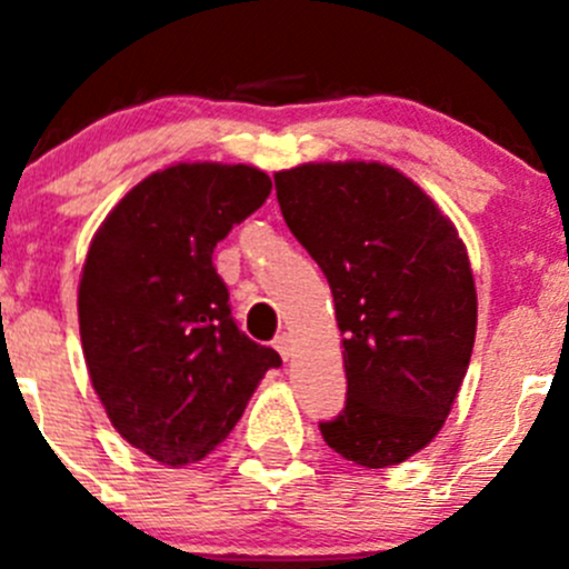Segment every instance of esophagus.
I'll use <instances>...</instances> for the list:
<instances>
[{
  "mask_svg": "<svg viewBox=\"0 0 569 569\" xmlns=\"http://www.w3.org/2000/svg\"><path fill=\"white\" fill-rule=\"evenodd\" d=\"M274 349L280 352V358L291 360L295 358V336H291V332H280V336L274 338Z\"/></svg>",
  "mask_w": 569,
  "mask_h": 569,
  "instance_id": "34e87169",
  "label": "esophagus"
}]
</instances>
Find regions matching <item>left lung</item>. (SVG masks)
Wrapping results in <instances>:
<instances>
[{"label": "left lung", "instance_id": "obj_1", "mask_svg": "<svg viewBox=\"0 0 569 569\" xmlns=\"http://www.w3.org/2000/svg\"><path fill=\"white\" fill-rule=\"evenodd\" d=\"M274 189L343 336L347 407L321 438L363 468L410 460L443 429L473 352L479 302L455 222L382 162L297 164Z\"/></svg>", "mask_w": 569, "mask_h": 569}]
</instances>
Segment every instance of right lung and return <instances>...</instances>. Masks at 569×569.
<instances>
[{
	"mask_svg": "<svg viewBox=\"0 0 569 569\" xmlns=\"http://www.w3.org/2000/svg\"><path fill=\"white\" fill-rule=\"evenodd\" d=\"M269 189L252 164H170L118 200L88 248L77 308L90 382L120 438L168 468L209 457L280 366L231 319L211 263Z\"/></svg>",
	"mask_w": 569,
	"mask_h": 569,
	"instance_id": "obj_1",
	"label": "right lung"
}]
</instances>
